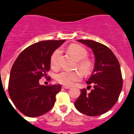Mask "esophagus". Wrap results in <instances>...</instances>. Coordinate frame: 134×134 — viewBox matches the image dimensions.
Listing matches in <instances>:
<instances>
[{"label":"esophagus","instance_id":"34e87169","mask_svg":"<svg viewBox=\"0 0 134 134\" xmlns=\"http://www.w3.org/2000/svg\"><path fill=\"white\" fill-rule=\"evenodd\" d=\"M63 88H65V89H69V88H70V87H69V86H63Z\"/></svg>","mask_w":134,"mask_h":134}]
</instances>
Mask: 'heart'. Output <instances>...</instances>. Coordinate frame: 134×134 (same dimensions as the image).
Wrapping results in <instances>:
<instances>
[{
  "label": "heart",
  "mask_w": 134,
  "mask_h": 134,
  "mask_svg": "<svg viewBox=\"0 0 134 134\" xmlns=\"http://www.w3.org/2000/svg\"><path fill=\"white\" fill-rule=\"evenodd\" d=\"M67 51L73 55L77 62V65L80 69L84 73H89L92 68L90 61L86 59L88 56V51L86 48L79 44H71L67 48ZM60 55V51L57 49L53 53L51 57V65L53 67H58L59 65V58ZM82 79V73L79 70L68 71L64 70L58 73L55 76V79L58 83L65 86H72L75 82Z\"/></svg>",
  "instance_id": "obj_1"
}]
</instances>
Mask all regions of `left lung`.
<instances>
[{
    "label": "left lung",
    "mask_w": 134,
    "mask_h": 134,
    "mask_svg": "<svg viewBox=\"0 0 134 134\" xmlns=\"http://www.w3.org/2000/svg\"><path fill=\"white\" fill-rule=\"evenodd\" d=\"M91 48L94 55V67L86 83L93 88L89 93L81 90L74 102L76 108L88 116H97L110 110L118 99L122 88V78L118 59L110 48L92 40H77Z\"/></svg>",
    "instance_id": "8db88e82"
}]
</instances>
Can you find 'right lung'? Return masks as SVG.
<instances>
[{
  "instance_id": "obj_1",
  "label": "right lung",
  "mask_w": 134,
  "mask_h": 134,
  "mask_svg": "<svg viewBox=\"0 0 134 134\" xmlns=\"http://www.w3.org/2000/svg\"><path fill=\"white\" fill-rule=\"evenodd\" d=\"M63 40L42 41L24 49L14 63L10 71L8 92L18 110L26 116L42 115L53 107L61 85L45 86L39 80L46 76L51 57L65 42Z\"/></svg>"
}]
</instances>
